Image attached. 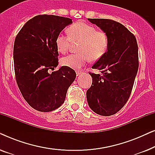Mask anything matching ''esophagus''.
Masks as SVG:
<instances>
[{
    "label": "esophagus",
    "instance_id": "34e87169",
    "mask_svg": "<svg viewBox=\"0 0 155 155\" xmlns=\"http://www.w3.org/2000/svg\"><path fill=\"white\" fill-rule=\"evenodd\" d=\"M82 73H81V72H80V71H77V72H76V74H77V76H78V75H80V74H81Z\"/></svg>",
    "mask_w": 155,
    "mask_h": 155
}]
</instances>
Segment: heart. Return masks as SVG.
I'll return each mask as SVG.
<instances>
[{"mask_svg": "<svg viewBox=\"0 0 155 155\" xmlns=\"http://www.w3.org/2000/svg\"><path fill=\"white\" fill-rule=\"evenodd\" d=\"M69 35L60 34L56 38V47L65 54L72 44H80L79 54L63 57L61 63L73 69H80L90 60L97 61L103 56L108 47V37L105 32L97 31L94 27L83 22H77L68 28Z\"/></svg>", "mask_w": 155, "mask_h": 155, "instance_id": "heart-1", "label": "heart"}]
</instances>
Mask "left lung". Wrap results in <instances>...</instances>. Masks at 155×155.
I'll return each instance as SVG.
<instances>
[{
  "label": "left lung",
  "mask_w": 155,
  "mask_h": 155,
  "mask_svg": "<svg viewBox=\"0 0 155 155\" xmlns=\"http://www.w3.org/2000/svg\"><path fill=\"white\" fill-rule=\"evenodd\" d=\"M108 37L105 54L92 68V84L87 91L89 107L95 113L109 116L117 113L130 97L138 70V48L135 36L126 27L109 19H90Z\"/></svg>",
  "instance_id": "1"
}]
</instances>
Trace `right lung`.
I'll list each match as a JSON object with an SVG mask.
<instances>
[{
	"mask_svg": "<svg viewBox=\"0 0 155 155\" xmlns=\"http://www.w3.org/2000/svg\"><path fill=\"white\" fill-rule=\"evenodd\" d=\"M68 18L41 15L25 23L15 40V78L23 97L33 109L49 112L64 102L68 89L76 78L74 70L58 65L56 38L68 25Z\"/></svg>",
	"mask_w": 155,
	"mask_h": 155,
	"instance_id": "obj_1",
	"label": "right lung"
}]
</instances>
